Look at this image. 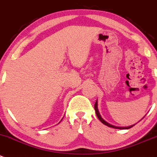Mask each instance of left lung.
<instances>
[{"instance_id":"obj_1","label":"left lung","mask_w":157,"mask_h":157,"mask_svg":"<svg viewBox=\"0 0 157 157\" xmlns=\"http://www.w3.org/2000/svg\"><path fill=\"white\" fill-rule=\"evenodd\" d=\"M95 113H96V115H97V117L98 118V119H99L101 122L103 123L104 125H105V126H108L109 127H112V128H115V129H130L131 127H132V126H134V125H132V126H129V127H117V126H113V125H110L109 123H108V122H105V120H104L103 119H102V117H101V116H100L99 113H98V107H97V101L95 102Z\"/></svg>"}]
</instances>
